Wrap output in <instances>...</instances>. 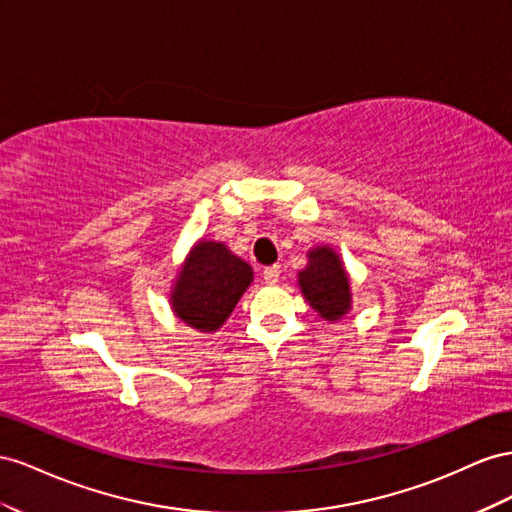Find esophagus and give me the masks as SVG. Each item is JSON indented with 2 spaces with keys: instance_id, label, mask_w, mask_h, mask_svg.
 <instances>
[{
  "instance_id": "obj_1",
  "label": "esophagus",
  "mask_w": 512,
  "mask_h": 512,
  "mask_svg": "<svg viewBox=\"0 0 512 512\" xmlns=\"http://www.w3.org/2000/svg\"><path fill=\"white\" fill-rule=\"evenodd\" d=\"M279 276H281V268H279V266H268V268L264 270V281H266L268 285L279 283Z\"/></svg>"
}]
</instances>
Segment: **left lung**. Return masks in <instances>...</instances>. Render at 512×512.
<instances>
[{"label": "left lung", "mask_w": 512, "mask_h": 512, "mask_svg": "<svg viewBox=\"0 0 512 512\" xmlns=\"http://www.w3.org/2000/svg\"><path fill=\"white\" fill-rule=\"evenodd\" d=\"M309 266L298 272V285L313 309L328 321L341 319L352 309V291L341 257L330 246L309 251Z\"/></svg>", "instance_id": "1"}]
</instances>
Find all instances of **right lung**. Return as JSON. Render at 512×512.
I'll use <instances>...</instances> for the list:
<instances>
[{"label":"right lung","instance_id":"add662e5","mask_svg":"<svg viewBox=\"0 0 512 512\" xmlns=\"http://www.w3.org/2000/svg\"><path fill=\"white\" fill-rule=\"evenodd\" d=\"M253 283V268L223 242L199 240L171 291L173 313L199 332H216Z\"/></svg>","mask_w":512,"mask_h":512}]
</instances>
